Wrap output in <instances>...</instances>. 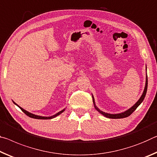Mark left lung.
<instances>
[{"mask_svg":"<svg viewBox=\"0 0 157 157\" xmlns=\"http://www.w3.org/2000/svg\"><path fill=\"white\" fill-rule=\"evenodd\" d=\"M147 78H146V83H145V89H144V91H143V93L142 94V96L140 97V98L139 99V100L136 103V104L133 105V106L129 109L127 111H125L124 113H119V114H109V113H106L101 111V110H100L99 109H97L96 107V106H94L95 107V109L98 110V111L100 113H101L103 115H104L105 117H109V118H112V119H120V118H124V117H127L128 116H129V115L132 113L134 111V110L137 109L138 106H139V105L142 103V101L145 99V97L146 95V93H147ZM92 98H93V97H92ZM93 102L94 103V98H93Z\"/></svg>","mask_w":157,"mask_h":157,"instance_id":"obj_1","label":"left lung"}]
</instances>
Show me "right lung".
<instances>
[{"instance_id": "obj_1", "label": "right lung", "mask_w": 157, "mask_h": 157, "mask_svg": "<svg viewBox=\"0 0 157 157\" xmlns=\"http://www.w3.org/2000/svg\"><path fill=\"white\" fill-rule=\"evenodd\" d=\"M15 104V103H14ZM16 105H17V104H15ZM18 106V105H17ZM19 107V109L22 110L23 112L26 115H28V117H32V118H35V119H38V120H48V119H51V118H53V117H56V116H58V115H59L60 114H61L62 113H63L64 110H61V111H60V112H58V113H56V115H53V116H51V117H42V116H39V115H34V114H32V113H29V112H28V111H26V110H24V109H23L21 107H20L19 106H18Z\"/></svg>"}]
</instances>
